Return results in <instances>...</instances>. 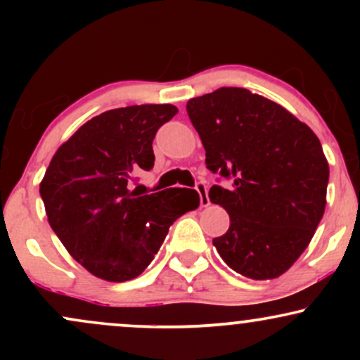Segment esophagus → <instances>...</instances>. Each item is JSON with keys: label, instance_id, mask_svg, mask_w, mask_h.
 I'll use <instances>...</instances> for the list:
<instances>
[{"label": "esophagus", "instance_id": "esophagus-1", "mask_svg": "<svg viewBox=\"0 0 360 360\" xmlns=\"http://www.w3.org/2000/svg\"><path fill=\"white\" fill-rule=\"evenodd\" d=\"M198 194H200V203L201 206H208L210 205V198H208V191H206V184L203 181H198L196 186H194Z\"/></svg>", "mask_w": 360, "mask_h": 360}]
</instances>
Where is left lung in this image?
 Wrapping results in <instances>:
<instances>
[{"label": "left lung", "mask_w": 360, "mask_h": 360, "mask_svg": "<svg viewBox=\"0 0 360 360\" xmlns=\"http://www.w3.org/2000/svg\"><path fill=\"white\" fill-rule=\"evenodd\" d=\"M206 150L210 200L230 217L213 238L226 266L245 278L274 279L303 254L323 217L328 184L320 140L278 103L243 88H220L186 105Z\"/></svg>", "instance_id": "1"}]
</instances>
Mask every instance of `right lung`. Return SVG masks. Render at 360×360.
I'll return each instance as SVG.
<instances>
[{
  "instance_id": "add662e5",
  "label": "right lung",
  "mask_w": 360,
  "mask_h": 360,
  "mask_svg": "<svg viewBox=\"0 0 360 360\" xmlns=\"http://www.w3.org/2000/svg\"><path fill=\"white\" fill-rule=\"evenodd\" d=\"M176 113L172 105L105 111L62 143L45 171L40 196L49 223L69 254L96 278H137L169 226L200 205L194 189L143 196L130 189L137 172L154 167L152 142Z\"/></svg>"
}]
</instances>
